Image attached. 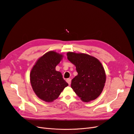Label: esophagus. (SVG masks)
<instances>
[{
    "instance_id": "34e87169",
    "label": "esophagus",
    "mask_w": 134,
    "mask_h": 134,
    "mask_svg": "<svg viewBox=\"0 0 134 134\" xmlns=\"http://www.w3.org/2000/svg\"><path fill=\"white\" fill-rule=\"evenodd\" d=\"M66 82L68 83V84H69V85H70L71 82V79H68L66 80Z\"/></svg>"
}]
</instances>
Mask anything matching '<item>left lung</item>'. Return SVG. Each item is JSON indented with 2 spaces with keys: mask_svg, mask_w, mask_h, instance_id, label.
I'll return each instance as SVG.
<instances>
[{
  "mask_svg": "<svg viewBox=\"0 0 134 134\" xmlns=\"http://www.w3.org/2000/svg\"><path fill=\"white\" fill-rule=\"evenodd\" d=\"M68 59L76 66L77 75L71 80V87L84 102L98 98L104 87V69L96 58L85 53H67Z\"/></svg>",
  "mask_w": 134,
  "mask_h": 134,
  "instance_id": "8db88e82",
  "label": "left lung"
}]
</instances>
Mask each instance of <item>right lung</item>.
Returning <instances> with one entry per match:
<instances>
[{
  "label": "right lung",
  "mask_w": 134,
  "mask_h": 134,
  "mask_svg": "<svg viewBox=\"0 0 134 134\" xmlns=\"http://www.w3.org/2000/svg\"><path fill=\"white\" fill-rule=\"evenodd\" d=\"M63 55L55 51L47 52L37 60L30 72V82L34 92L40 99L52 102L58 98L68 83L55 67Z\"/></svg>",
  "instance_id": "1"
}]
</instances>
